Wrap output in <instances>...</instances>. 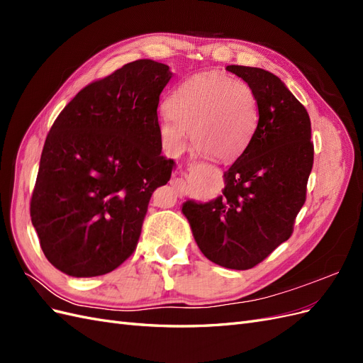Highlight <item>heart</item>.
I'll list each match as a JSON object with an SVG mask.
<instances>
[{
    "label": "heart",
    "mask_w": 363,
    "mask_h": 363,
    "mask_svg": "<svg viewBox=\"0 0 363 363\" xmlns=\"http://www.w3.org/2000/svg\"><path fill=\"white\" fill-rule=\"evenodd\" d=\"M159 121L162 144L177 156L192 144L218 162L239 157L255 136L259 104L245 82L223 74H199L183 82Z\"/></svg>",
    "instance_id": "b5f03b06"
}]
</instances>
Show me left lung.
<instances>
[{
    "label": "left lung",
    "instance_id": "obj_1",
    "mask_svg": "<svg viewBox=\"0 0 363 363\" xmlns=\"http://www.w3.org/2000/svg\"><path fill=\"white\" fill-rule=\"evenodd\" d=\"M255 91L259 121L255 136L224 172L215 200L183 203L196 245L219 267L250 269L292 235L306 201L313 167L311 118L277 75L230 65Z\"/></svg>",
    "mask_w": 363,
    "mask_h": 363
}]
</instances>
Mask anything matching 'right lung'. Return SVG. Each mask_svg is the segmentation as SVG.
I'll return each instance as SVG.
<instances>
[{
    "label": "right lung",
    "mask_w": 363,
    "mask_h": 363,
    "mask_svg": "<svg viewBox=\"0 0 363 363\" xmlns=\"http://www.w3.org/2000/svg\"><path fill=\"white\" fill-rule=\"evenodd\" d=\"M171 77L155 60L127 63L87 84L54 121L30 216L59 271L103 276L133 255L151 195L175 167L160 155L157 118Z\"/></svg>",
    "instance_id": "1"
}]
</instances>
